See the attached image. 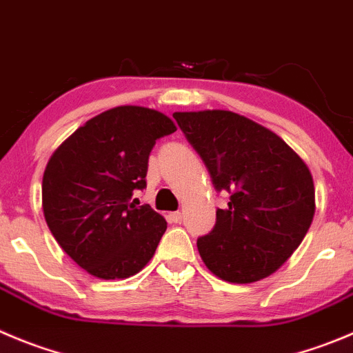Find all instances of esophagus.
I'll return each instance as SVG.
<instances>
[{
    "mask_svg": "<svg viewBox=\"0 0 353 353\" xmlns=\"http://www.w3.org/2000/svg\"><path fill=\"white\" fill-rule=\"evenodd\" d=\"M168 218H170L171 223H180V221H182V213H180V211H174V213L168 214Z\"/></svg>",
    "mask_w": 353,
    "mask_h": 353,
    "instance_id": "34e87169",
    "label": "esophagus"
}]
</instances>
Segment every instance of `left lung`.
Instances as JSON below:
<instances>
[{
	"label": "left lung",
	"mask_w": 353,
	"mask_h": 353,
	"mask_svg": "<svg viewBox=\"0 0 353 353\" xmlns=\"http://www.w3.org/2000/svg\"><path fill=\"white\" fill-rule=\"evenodd\" d=\"M174 121L210 171L216 192L230 194L213 230L197 239L206 267L246 284L275 272L308 232L315 213L307 164L281 137L230 110L174 112Z\"/></svg>",
	"instance_id": "obj_1"
}]
</instances>
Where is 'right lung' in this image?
Listing matches in <instances>:
<instances>
[{"label":"right lung","instance_id":"add662e5","mask_svg":"<svg viewBox=\"0 0 353 353\" xmlns=\"http://www.w3.org/2000/svg\"><path fill=\"white\" fill-rule=\"evenodd\" d=\"M173 132V121L157 110L114 107L86 121L50 157L43 174L48 229L99 279H126L156 253L166 220L132 196L147 187L156 140Z\"/></svg>","mask_w":353,"mask_h":353}]
</instances>
